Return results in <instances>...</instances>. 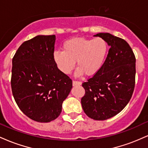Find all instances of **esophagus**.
<instances>
[{
	"label": "esophagus",
	"mask_w": 148,
	"mask_h": 148,
	"mask_svg": "<svg viewBox=\"0 0 148 148\" xmlns=\"http://www.w3.org/2000/svg\"><path fill=\"white\" fill-rule=\"evenodd\" d=\"M72 84H73V86H81V82H80V81H73Z\"/></svg>",
	"instance_id": "obj_1"
}]
</instances>
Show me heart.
<instances>
[{"label":"heart","mask_w":148,"mask_h":148,"mask_svg":"<svg viewBox=\"0 0 148 148\" xmlns=\"http://www.w3.org/2000/svg\"><path fill=\"white\" fill-rule=\"evenodd\" d=\"M62 50L56 51L53 54L54 62L62 72L69 74L75 67L77 75H95L102 67L107 54L108 44L104 39L95 37L88 39L74 37L67 40L62 45Z\"/></svg>","instance_id":"obj_1"}]
</instances>
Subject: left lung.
Returning a JSON list of instances; mask_svg holds the SVG:
<instances>
[{
  "label": "left lung",
  "instance_id": "left-lung-1",
  "mask_svg": "<svg viewBox=\"0 0 148 148\" xmlns=\"http://www.w3.org/2000/svg\"><path fill=\"white\" fill-rule=\"evenodd\" d=\"M110 47L102 67L82 84L86 94L81 105L86 115L95 120L115 116L127 106L135 86L136 58L129 44L110 33L94 35Z\"/></svg>",
  "mask_w": 148,
  "mask_h": 148
}]
</instances>
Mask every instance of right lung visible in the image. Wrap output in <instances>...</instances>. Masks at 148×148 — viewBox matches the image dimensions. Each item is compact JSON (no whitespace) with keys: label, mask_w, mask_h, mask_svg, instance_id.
Masks as SVG:
<instances>
[{"label":"right lung","mask_w":148,"mask_h":148,"mask_svg":"<svg viewBox=\"0 0 148 148\" xmlns=\"http://www.w3.org/2000/svg\"><path fill=\"white\" fill-rule=\"evenodd\" d=\"M55 42V35H37L23 42L12 59L15 101L26 116L39 123H49L60 115L72 88V80L53 60Z\"/></svg>","instance_id":"add662e5"}]
</instances>
